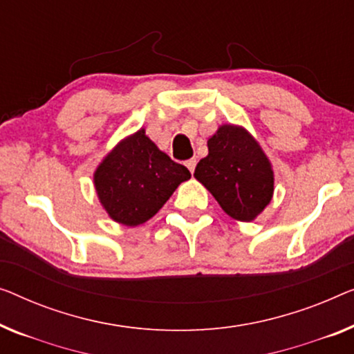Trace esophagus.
I'll return each mask as SVG.
<instances>
[{
    "label": "esophagus",
    "instance_id": "1",
    "mask_svg": "<svg viewBox=\"0 0 354 354\" xmlns=\"http://www.w3.org/2000/svg\"><path fill=\"white\" fill-rule=\"evenodd\" d=\"M185 166L189 169V172H194V167H196V158H192V160L185 161Z\"/></svg>",
    "mask_w": 354,
    "mask_h": 354
}]
</instances>
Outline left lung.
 I'll list each match as a JSON object with an SVG mask.
<instances>
[{"label": "left lung", "mask_w": 354, "mask_h": 354, "mask_svg": "<svg viewBox=\"0 0 354 354\" xmlns=\"http://www.w3.org/2000/svg\"><path fill=\"white\" fill-rule=\"evenodd\" d=\"M209 155L194 177L230 217L252 222L273 198L274 174L259 142L244 127L222 124L207 140Z\"/></svg>", "instance_id": "8db88e82"}]
</instances>
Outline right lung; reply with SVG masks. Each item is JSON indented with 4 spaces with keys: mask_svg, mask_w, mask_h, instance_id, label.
Wrapping results in <instances>:
<instances>
[{
    "mask_svg": "<svg viewBox=\"0 0 354 354\" xmlns=\"http://www.w3.org/2000/svg\"><path fill=\"white\" fill-rule=\"evenodd\" d=\"M189 177L185 166L172 161L140 129L104 158L94 172V185L100 204L115 222L137 227L160 211Z\"/></svg>",
    "mask_w": 354,
    "mask_h": 354,
    "instance_id": "obj_1",
    "label": "right lung"
}]
</instances>
